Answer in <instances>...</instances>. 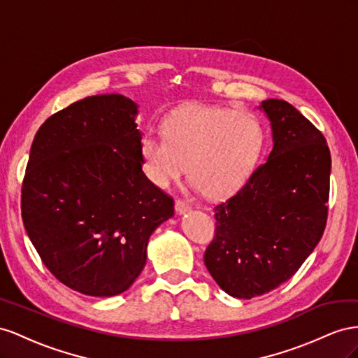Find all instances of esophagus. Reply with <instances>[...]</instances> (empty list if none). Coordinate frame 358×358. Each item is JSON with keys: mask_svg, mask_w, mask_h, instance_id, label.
<instances>
[{"mask_svg": "<svg viewBox=\"0 0 358 358\" xmlns=\"http://www.w3.org/2000/svg\"><path fill=\"white\" fill-rule=\"evenodd\" d=\"M176 210H177L178 214H182V213H186V211L190 210V206L185 199H177L176 201Z\"/></svg>", "mask_w": 358, "mask_h": 358, "instance_id": "esophagus-1", "label": "esophagus"}]
</instances>
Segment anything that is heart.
<instances>
[{"instance_id":"heart-1","label":"heart","mask_w":358,"mask_h":358,"mask_svg":"<svg viewBox=\"0 0 358 358\" xmlns=\"http://www.w3.org/2000/svg\"><path fill=\"white\" fill-rule=\"evenodd\" d=\"M165 138L145 135L139 152L147 177L168 187L189 177L210 199L232 195L257 165L264 145L261 120L248 110L187 105L163 120Z\"/></svg>"}]
</instances>
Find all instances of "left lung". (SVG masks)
<instances>
[{
  "label": "left lung",
  "mask_w": 358,
  "mask_h": 358,
  "mask_svg": "<svg viewBox=\"0 0 358 358\" xmlns=\"http://www.w3.org/2000/svg\"><path fill=\"white\" fill-rule=\"evenodd\" d=\"M274 147L244 186L214 206L216 231L203 255L219 287L237 299L275 289L299 271L329 216L327 141L288 101H262Z\"/></svg>",
  "instance_id": "1"
}]
</instances>
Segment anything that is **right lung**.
Listing matches in <instances>:
<instances>
[{
  "instance_id": "add662e5",
  "label": "right lung",
  "mask_w": 358,
  "mask_h": 358,
  "mask_svg": "<svg viewBox=\"0 0 358 358\" xmlns=\"http://www.w3.org/2000/svg\"><path fill=\"white\" fill-rule=\"evenodd\" d=\"M136 105L91 96L50 115L34 136L20 195L24 227L46 268L93 297L124 292L173 199L147 178Z\"/></svg>"
}]
</instances>
